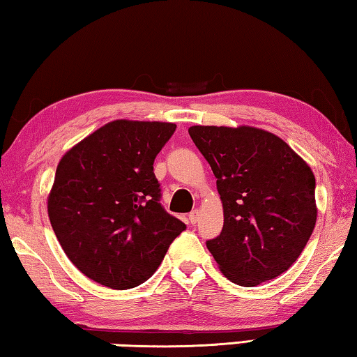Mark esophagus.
Masks as SVG:
<instances>
[{
	"label": "esophagus",
	"mask_w": 357,
	"mask_h": 357,
	"mask_svg": "<svg viewBox=\"0 0 357 357\" xmlns=\"http://www.w3.org/2000/svg\"><path fill=\"white\" fill-rule=\"evenodd\" d=\"M198 219H200V211L193 209L192 213L189 214V223H190V225H193V223L198 222Z\"/></svg>",
	"instance_id": "34e87169"
}]
</instances>
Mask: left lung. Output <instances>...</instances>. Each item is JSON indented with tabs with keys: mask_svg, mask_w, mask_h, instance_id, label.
<instances>
[{
	"mask_svg": "<svg viewBox=\"0 0 357 357\" xmlns=\"http://www.w3.org/2000/svg\"><path fill=\"white\" fill-rule=\"evenodd\" d=\"M189 135L217 178L223 228L206 243L222 274L255 287L289 269L317 223L315 176L268 130L192 126Z\"/></svg>",
	"mask_w": 357,
	"mask_h": 357,
	"instance_id": "obj_1",
	"label": "left lung"
}]
</instances>
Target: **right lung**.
<instances>
[{
	"mask_svg": "<svg viewBox=\"0 0 357 357\" xmlns=\"http://www.w3.org/2000/svg\"><path fill=\"white\" fill-rule=\"evenodd\" d=\"M176 124L112 121L59 160L48 217L88 279L113 289L146 282L185 225L160 206L154 159Z\"/></svg>",
	"mask_w": 357,
	"mask_h": 357,
	"instance_id": "add662e5",
	"label": "right lung"
}]
</instances>
